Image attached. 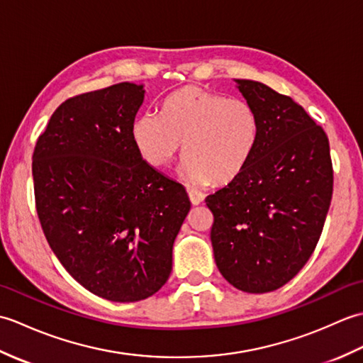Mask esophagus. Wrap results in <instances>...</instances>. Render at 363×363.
I'll use <instances>...</instances> for the list:
<instances>
[{
	"mask_svg": "<svg viewBox=\"0 0 363 363\" xmlns=\"http://www.w3.org/2000/svg\"><path fill=\"white\" fill-rule=\"evenodd\" d=\"M189 199H190L191 204L198 206V204L203 203L204 194H203V191H199V190H189Z\"/></svg>",
	"mask_w": 363,
	"mask_h": 363,
	"instance_id": "34e87169",
	"label": "esophagus"
}]
</instances>
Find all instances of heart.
Here are the masks:
<instances>
[{"label":"heart","mask_w":363,"mask_h":363,"mask_svg":"<svg viewBox=\"0 0 363 363\" xmlns=\"http://www.w3.org/2000/svg\"><path fill=\"white\" fill-rule=\"evenodd\" d=\"M259 133L251 103L198 86L174 91L160 113L137 115L130 128L138 152L154 168L168 167L184 150V173L196 184L235 179L251 160Z\"/></svg>","instance_id":"b5f03b06"}]
</instances>
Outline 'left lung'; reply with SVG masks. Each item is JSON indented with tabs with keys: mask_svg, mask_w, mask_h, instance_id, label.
Returning a JSON list of instances; mask_svg holds the SVG:
<instances>
[{
	"mask_svg": "<svg viewBox=\"0 0 363 363\" xmlns=\"http://www.w3.org/2000/svg\"><path fill=\"white\" fill-rule=\"evenodd\" d=\"M259 113L252 157L206 198L223 277L246 293L282 287L317 246L330 206L334 169L325 130L303 107L262 82L237 79Z\"/></svg>",
	"mask_w": 363,
	"mask_h": 363,
	"instance_id": "left-lung-1",
	"label": "left lung"
}]
</instances>
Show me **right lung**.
Returning a JSON list of instances; mask_svg holds the SVG:
<instances>
[{
    "instance_id": "obj_1",
    "label": "right lung",
    "mask_w": 363,
    "mask_h": 363,
    "mask_svg": "<svg viewBox=\"0 0 363 363\" xmlns=\"http://www.w3.org/2000/svg\"><path fill=\"white\" fill-rule=\"evenodd\" d=\"M143 86L120 82L68 98L33 154L38 220L82 287L117 303L159 291L190 211L187 191L146 164L130 128Z\"/></svg>"
}]
</instances>
